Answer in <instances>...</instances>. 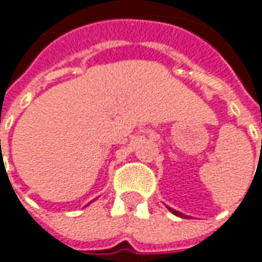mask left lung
Segmentation results:
<instances>
[{"label": "left lung", "instance_id": "left-lung-1", "mask_svg": "<svg viewBox=\"0 0 262 262\" xmlns=\"http://www.w3.org/2000/svg\"><path fill=\"white\" fill-rule=\"evenodd\" d=\"M168 210L171 211V212H173V214H174V215H177V217H186V215H183V214H182V212H179V211L173 210V208H168Z\"/></svg>", "mask_w": 262, "mask_h": 262}]
</instances>
